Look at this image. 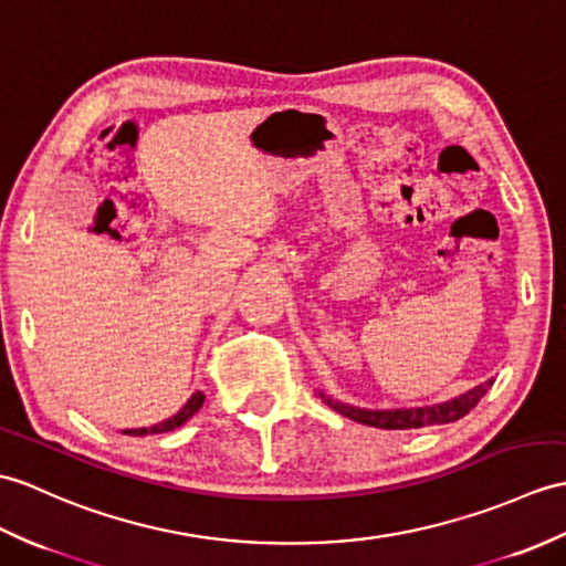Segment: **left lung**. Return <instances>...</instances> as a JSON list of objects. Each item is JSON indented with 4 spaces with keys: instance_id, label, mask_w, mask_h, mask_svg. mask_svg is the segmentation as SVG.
I'll list each match as a JSON object with an SVG mask.
<instances>
[{
    "instance_id": "1",
    "label": "left lung",
    "mask_w": 566,
    "mask_h": 566,
    "mask_svg": "<svg viewBox=\"0 0 566 566\" xmlns=\"http://www.w3.org/2000/svg\"><path fill=\"white\" fill-rule=\"evenodd\" d=\"M492 384H494V378L484 380V384L463 392V396L451 398L446 402L424 405V407H402V410H364V407H352V405L327 398L325 392H321V398L339 415H345V417L354 419V422L366 424V427L419 429V427H433V424H449V422H455V419L465 417L472 407H475L484 398V392L492 388Z\"/></svg>"
}]
</instances>
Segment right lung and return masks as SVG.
I'll return each mask as SVG.
<instances>
[{
	"label": "right lung",
	"mask_w": 566,
	"mask_h": 566,
	"mask_svg": "<svg viewBox=\"0 0 566 566\" xmlns=\"http://www.w3.org/2000/svg\"><path fill=\"white\" fill-rule=\"evenodd\" d=\"M202 402H205V396H202L200 390H197V392H192V398H190L186 405H182V410H180L178 415H174V417H168L166 422H159V424H154V427H142V429H125L123 433H129V437H147V433L174 431V429L186 424L188 419H190L197 410H200Z\"/></svg>",
	"instance_id": "right-lung-1"
}]
</instances>
